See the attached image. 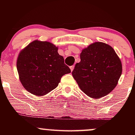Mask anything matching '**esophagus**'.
Listing matches in <instances>:
<instances>
[{"mask_svg":"<svg viewBox=\"0 0 135 135\" xmlns=\"http://www.w3.org/2000/svg\"><path fill=\"white\" fill-rule=\"evenodd\" d=\"M70 70H71V71H72L74 70V65H72V66H70Z\"/></svg>","mask_w":135,"mask_h":135,"instance_id":"esophagus-1","label":"esophagus"}]
</instances>
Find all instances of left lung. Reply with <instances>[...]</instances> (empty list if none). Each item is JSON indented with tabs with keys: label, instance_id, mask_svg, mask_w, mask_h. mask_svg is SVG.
Instances as JSON below:
<instances>
[{
	"label": "left lung",
	"instance_id": "1",
	"mask_svg": "<svg viewBox=\"0 0 135 135\" xmlns=\"http://www.w3.org/2000/svg\"><path fill=\"white\" fill-rule=\"evenodd\" d=\"M80 58L72 73L80 89L95 99L109 94L122 74L121 61L114 49L97 42L83 49Z\"/></svg>",
	"mask_w": 135,
	"mask_h": 135
}]
</instances>
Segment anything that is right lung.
I'll return each instance as SVG.
<instances>
[{"mask_svg":"<svg viewBox=\"0 0 135 135\" xmlns=\"http://www.w3.org/2000/svg\"><path fill=\"white\" fill-rule=\"evenodd\" d=\"M58 47L36 40L21 51L17 60L20 82L30 93L43 96L58 86L61 77L70 73Z\"/></svg>","mask_w":135,"mask_h":135,"instance_id":"add662e5","label":"right lung"}]
</instances>
